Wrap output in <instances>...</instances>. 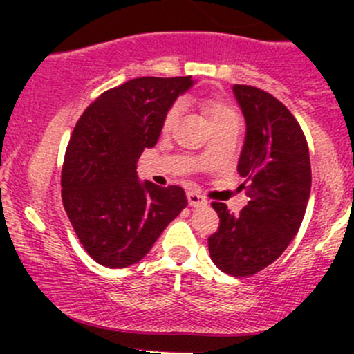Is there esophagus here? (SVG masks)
Here are the masks:
<instances>
[{"label": "esophagus", "mask_w": 354, "mask_h": 354, "mask_svg": "<svg viewBox=\"0 0 354 354\" xmlns=\"http://www.w3.org/2000/svg\"><path fill=\"white\" fill-rule=\"evenodd\" d=\"M188 203H190L192 207H203L207 205V200L202 197V195L197 194V192H188Z\"/></svg>", "instance_id": "obj_1"}]
</instances>
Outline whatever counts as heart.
Wrapping results in <instances>:
<instances>
[{"mask_svg": "<svg viewBox=\"0 0 354 354\" xmlns=\"http://www.w3.org/2000/svg\"><path fill=\"white\" fill-rule=\"evenodd\" d=\"M202 109L205 113V116L209 118L210 127L216 128L219 124L230 123V121H238V114L236 111L231 108L227 102L221 101V99H203L202 101ZM181 111H183V106L180 102L171 106L167 109L166 116H164L162 121V130L164 131H171L174 127H176L178 120L181 116Z\"/></svg>", "mask_w": 354, "mask_h": 354, "instance_id": "1", "label": "heart"}]
</instances>
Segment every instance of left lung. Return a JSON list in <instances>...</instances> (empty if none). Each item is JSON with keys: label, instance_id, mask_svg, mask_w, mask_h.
<instances>
[{"label": "left lung", "instance_id": "1", "mask_svg": "<svg viewBox=\"0 0 354 354\" xmlns=\"http://www.w3.org/2000/svg\"><path fill=\"white\" fill-rule=\"evenodd\" d=\"M246 121L238 173L248 205L238 216L212 202L219 227L209 236L212 262L223 272L248 277L277 260L305 216L312 188L308 144L291 111L272 94L234 85Z\"/></svg>", "mask_w": 354, "mask_h": 354}]
</instances>
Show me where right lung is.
Masks as SVG:
<instances>
[{
  "mask_svg": "<svg viewBox=\"0 0 354 354\" xmlns=\"http://www.w3.org/2000/svg\"><path fill=\"white\" fill-rule=\"evenodd\" d=\"M192 77H140L99 95L77 121L62 169L66 216L97 263L121 269L144 259L187 207L181 187L142 183L137 162L154 147L167 109Z\"/></svg>",
  "mask_w": 354,
  "mask_h": 354,
  "instance_id": "obj_1",
  "label": "right lung"
}]
</instances>
